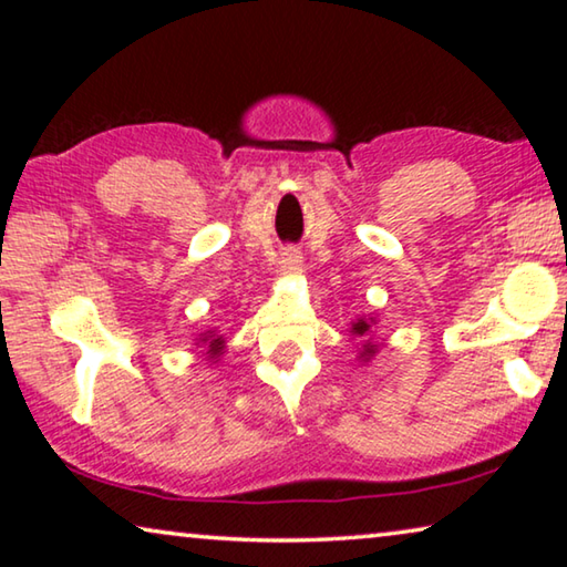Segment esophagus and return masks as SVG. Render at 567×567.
I'll return each mask as SVG.
<instances>
[{
    "mask_svg": "<svg viewBox=\"0 0 567 567\" xmlns=\"http://www.w3.org/2000/svg\"><path fill=\"white\" fill-rule=\"evenodd\" d=\"M282 272L285 275H300L302 272V255L300 249L287 247L282 252Z\"/></svg>",
    "mask_w": 567,
    "mask_h": 567,
    "instance_id": "34e87169",
    "label": "esophagus"
}]
</instances>
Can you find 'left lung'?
<instances>
[{
  "instance_id": "8db88e82",
  "label": "left lung",
  "mask_w": 567,
  "mask_h": 567,
  "mask_svg": "<svg viewBox=\"0 0 567 567\" xmlns=\"http://www.w3.org/2000/svg\"><path fill=\"white\" fill-rule=\"evenodd\" d=\"M372 324H375V320H372V318H358V320L352 322L350 332L354 334V338H368L370 330H372ZM375 352H378V344L368 340V342L362 344V352H360V358H362L364 362H368V360H370L372 354H375Z\"/></svg>"
}]
</instances>
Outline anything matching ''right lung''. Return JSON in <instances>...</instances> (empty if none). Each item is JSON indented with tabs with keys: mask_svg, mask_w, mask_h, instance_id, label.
<instances>
[{
	"mask_svg": "<svg viewBox=\"0 0 567 567\" xmlns=\"http://www.w3.org/2000/svg\"><path fill=\"white\" fill-rule=\"evenodd\" d=\"M203 342H209V350H207L209 358H219L225 350V338H219V334H215V332H205Z\"/></svg>",
	"mask_w": 567,
	"mask_h": 567,
	"instance_id": "1",
	"label": "right lung"
}]
</instances>
